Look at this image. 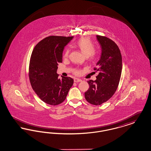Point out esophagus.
Here are the masks:
<instances>
[{"mask_svg":"<svg viewBox=\"0 0 151 151\" xmlns=\"http://www.w3.org/2000/svg\"><path fill=\"white\" fill-rule=\"evenodd\" d=\"M73 80H74V82H76V83L80 82V81H82L81 79H78V78H75Z\"/></svg>","mask_w":151,"mask_h":151,"instance_id":"obj_1","label":"esophagus"}]
</instances>
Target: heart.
Wrapping results in <instances>:
<instances>
[{"mask_svg":"<svg viewBox=\"0 0 151 151\" xmlns=\"http://www.w3.org/2000/svg\"><path fill=\"white\" fill-rule=\"evenodd\" d=\"M75 46L81 51L91 60H95L99 56V54L94 50V46L92 41L89 38L87 37H82L76 41ZM70 53V50L66 49L65 51L63 56L64 57H67ZM74 73L78 75L80 73L79 70H76Z\"/></svg>","mask_w":151,"mask_h":151,"instance_id":"obj_1","label":"heart"}]
</instances>
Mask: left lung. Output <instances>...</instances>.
<instances>
[{"label": "left lung", "instance_id": "obj_1", "mask_svg": "<svg viewBox=\"0 0 151 151\" xmlns=\"http://www.w3.org/2000/svg\"><path fill=\"white\" fill-rule=\"evenodd\" d=\"M102 52L100 60L94 68L99 73L95 81L89 80V88L85 98L90 104L100 105L109 100L115 93L119 85L122 68V55L118 45L105 36H96Z\"/></svg>", "mask_w": 151, "mask_h": 151}]
</instances>
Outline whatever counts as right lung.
Wrapping results in <instances>:
<instances>
[{
	"label": "right lung",
	"instance_id": "obj_1",
	"mask_svg": "<svg viewBox=\"0 0 151 151\" xmlns=\"http://www.w3.org/2000/svg\"><path fill=\"white\" fill-rule=\"evenodd\" d=\"M72 37L50 36L39 42L32 51L29 67L31 86L39 98L50 105H57L66 99L73 80L70 77L59 79L58 65L62 62L65 46Z\"/></svg>",
	"mask_w": 151,
	"mask_h": 151
}]
</instances>
